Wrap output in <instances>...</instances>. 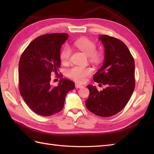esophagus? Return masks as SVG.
<instances>
[{
	"label": "esophagus",
	"mask_w": 154,
	"mask_h": 154,
	"mask_svg": "<svg viewBox=\"0 0 154 154\" xmlns=\"http://www.w3.org/2000/svg\"><path fill=\"white\" fill-rule=\"evenodd\" d=\"M75 87H76L77 89H78V88H82V87H83V86L82 85H81V84L75 83Z\"/></svg>",
	"instance_id": "obj_1"
}]
</instances>
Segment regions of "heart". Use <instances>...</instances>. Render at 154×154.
Segmentation results:
<instances>
[{"label": "heart", "instance_id": "1", "mask_svg": "<svg viewBox=\"0 0 154 154\" xmlns=\"http://www.w3.org/2000/svg\"><path fill=\"white\" fill-rule=\"evenodd\" d=\"M73 45L88 55L89 60L94 63H99L103 59V53L97 50V44L94 41L87 38H79L73 42ZM71 49L69 45H65L60 53V60L63 64H67L70 60ZM92 73V69L88 67L74 65L69 69L67 75L70 79L77 82L83 83L87 77Z\"/></svg>", "mask_w": 154, "mask_h": 154}]
</instances>
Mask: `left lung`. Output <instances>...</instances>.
<instances>
[{
	"label": "left lung",
	"instance_id": "1",
	"mask_svg": "<svg viewBox=\"0 0 154 154\" xmlns=\"http://www.w3.org/2000/svg\"><path fill=\"white\" fill-rule=\"evenodd\" d=\"M104 46L102 67L94 74L93 80L106 88L99 91L88 85L87 109L101 117H109L122 110L128 102L135 87L134 60L124 42L108 35H100Z\"/></svg>",
	"mask_w": 154,
	"mask_h": 154
}]
</instances>
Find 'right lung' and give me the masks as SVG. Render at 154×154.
<instances>
[{
	"instance_id": "add662e5",
	"label": "right lung",
	"mask_w": 154,
	"mask_h": 154,
	"mask_svg": "<svg viewBox=\"0 0 154 154\" xmlns=\"http://www.w3.org/2000/svg\"><path fill=\"white\" fill-rule=\"evenodd\" d=\"M65 33L38 36L23 51L18 65L19 91L30 109L38 115L50 116L63 109L65 96L75 88L70 80L61 79L57 86L50 85L51 74L58 75L60 50L67 40Z\"/></svg>"
}]
</instances>
